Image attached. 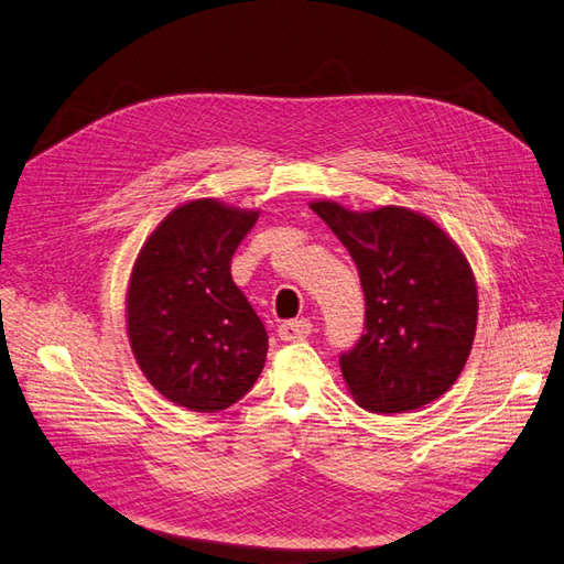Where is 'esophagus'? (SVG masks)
Wrapping results in <instances>:
<instances>
[{
    "mask_svg": "<svg viewBox=\"0 0 564 564\" xmlns=\"http://www.w3.org/2000/svg\"><path fill=\"white\" fill-rule=\"evenodd\" d=\"M311 332H313V325H311V319H306V317L286 319V323H282L278 327V334H280L282 341H301V339H306Z\"/></svg>",
    "mask_w": 564,
    "mask_h": 564,
    "instance_id": "esophagus-1",
    "label": "esophagus"
}]
</instances>
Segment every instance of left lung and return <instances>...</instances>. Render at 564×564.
<instances>
[{
    "label": "left lung",
    "instance_id": "1",
    "mask_svg": "<svg viewBox=\"0 0 564 564\" xmlns=\"http://www.w3.org/2000/svg\"><path fill=\"white\" fill-rule=\"evenodd\" d=\"M311 208L358 265L362 337L339 356L360 408L408 413L436 401L463 372L477 329V284L460 249L415 210Z\"/></svg>",
    "mask_w": 564,
    "mask_h": 564
}]
</instances>
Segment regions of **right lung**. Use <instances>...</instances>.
Here are the masks:
<instances>
[{
    "label": "right lung",
    "mask_w": 564,
    "mask_h": 564,
    "mask_svg": "<svg viewBox=\"0 0 564 564\" xmlns=\"http://www.w3.org/2000/svg\"><path fill=\"white\" fill-rule=\"evenodd\" d=\"M256 220V210L189 202L156 227L132 268V354L165 399L194 413L237 403L265 365L268 332L230 270Z\"/></svg>",
    "instance_id": "add662e5"
}]
</instances>
